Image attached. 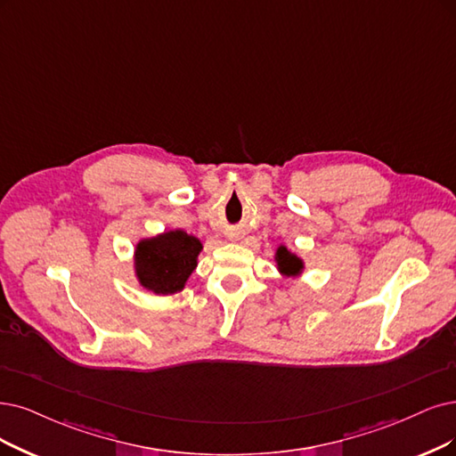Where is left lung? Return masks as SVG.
<instances>
[{
  "label": "left lung",
  "instance_id": "8db88e82",
  "mask_svg": "<svg viewBox=\"0 0 456 456\" xmlns=\"http://www.w3.org/2000/svg\"><path fill=\"white\" fill-rule=\"evenodd\" d=\"M276 265H278V271L288 276V278H295L302 273V268H305V263H302V259L295 254H291V251L285 248V246H280L276 249Z\"/></svg>",
  "mask_w": 456,
  "mask_h": 456
}]
</instances>
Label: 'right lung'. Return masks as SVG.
Instances as JSON below:
<instances>
[{
  "mask_svg": "<svg viewBox=\"0 0 456 456\" xmlns=\"http://www.w3.org/2000/svg\"><path fill=\"white\" fill-rule=\"evenodd\" d=\"M200 249V240L182 229L144 239L134 248V274L151 293H178L195 271Z\"/></svg>",
  "mask_w": 456,
  "mask_h": 456,
  "instance_id": "1",
  "label": "right lung"
}]
</instances>
